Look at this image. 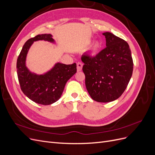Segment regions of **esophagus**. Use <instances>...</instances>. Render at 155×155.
Instances as JSON below:
<instances>
[{"instance_id": "obj_1", "label": "esophagus", "mask_w": 155, "mask_h": 155, "mask_svg": "<svg viewBox=\"0 0 155 155\" xmlns=\"http://www.w3.org/2000/svg\"><path fill=\"white\" fill-rule=\"evenodd\" d=\"M83 67V63L81 62H78L77 63V70L78 71H81Z\"/></svg>"}]
</instances>
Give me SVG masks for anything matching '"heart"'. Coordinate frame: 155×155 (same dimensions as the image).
Returning <instances> with one entry per match:
<instances>
[{"label": "heart", "instance_id": "1", "mask_svg": "<svg viewBox=\"0 0 155 155\" xmlns=\"http://www.w3.org/2000/svg\"><path fill=\"white\" fill-rule=\"evenodd\" d=\"M98 47H99V44H98V43H96L94 45V49H97Z\"/></svg>", "mask_w": 155, "mask_h": 155}]
</instances>
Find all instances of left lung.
Listing matches in <instances>:
<instances>
[{
  "label": "left lung",
  "instance_id": "8db88e82",
  "mask_svg": "<svg viewBox=\"0 0 155 155\" xmlns=\"http://www.w3.org/2000/svg\"><path fill=\"white\" fill-rule=\"evenodd\" d=\"M106 47L94 56H81L85 85L92 99L107 103L120 97L127 87L133 71L128 43L110 32L103 34Z\"/></svg>",
  "mask_w": 155,
  "mask_h": 155
}]
</instances>
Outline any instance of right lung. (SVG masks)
<instances>
[{"label": "right lung", "mask_w": 155, "mask_h": 155, "mask_svg": "<svg viewBox=\"0 0 155 155\" xmlns=\"http://www.w3.org/2000/svg\"><path fill=\"white\" fill-rule=\"evenodd\" d=\"M39 40L54 43L51 34L37 35L28 40L17 59V76L22 92L29 99L38 104L48 105L61 96L66 83L76 73L77 66L75 63L72 64L58 63L44 74L30 72L26 66V55L34 42Z\"/></svg>", "instance_id": "add662e5"}]
</instances>
